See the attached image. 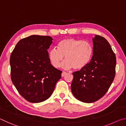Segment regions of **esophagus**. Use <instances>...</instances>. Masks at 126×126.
<instances>
[{"label":"esophagus","instance_id":"1","mask_svg":"<svg viewBox=\"0 0 126 126\" xmlns=\"http://www.w3.org/2000/svg\"><path fill=\"white\" fill-rule=\"evenodd\" d=\"M66 74H67V73H66V72H62V73L61 76H62V77H63L65 75H66Z\"/></svg>","mask_w":126,"mask_h":126}]
</instances>
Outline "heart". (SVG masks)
<instances>
[{
	"instance_id": "obj_1",
	"label": "heart",
	"mask_w": 126,
	"mask_h": 126,
	"mask_svg": "<svg viewBox=\"0 0 126 126\" xmlns=\"http://www.w3.org/2000/svg\"><path fill=\"white\" fill-rule=\"evenodd\" d=\"M93 48L87 42L75 38H66L58 44V49H52L49 52V59L55 68H59L62 64V68L65 70L74 68L80 70L88 64L92 56Z\"/></svg>"
}]
</instances>
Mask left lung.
Instances as JSON below:
<instances>
[{"label":"left lung","mask_w":126,"mask_h":126,"mask_svg":"<svg viewBox=\"0 0 126 126\" xmlns=\"http://www.w3.org/2000/svg\"><path fill=\"white\" fill-rule=\"evenodd\" d=\"M93 56L86 67L73 73L71 91L76 99L93 103L105 94L115 77L116 55L109 43L101 36L92 38Z\"/></svg>","instance_id":"1"}]
</instances>
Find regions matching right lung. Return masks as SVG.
Instances as JSON below:
<instances>
[{
  "label": "right lung",
  "mask_w": 126,
  "mask_h": 126,
  "mask_svg": "<svg viewBox=\"0 0 126 126\" xmlns=\"http://www.w3.org/2000/svg\"><path fill=\"white\" fill-rule=\"evenodd\" d=\"M49 36L32 35L20 40L10 55L11 79L20 94L32 103H39L52 94L62 71L51 64L47 50Z\"/></svg>",
  "instance_id": "obj_1"
}]
</instances>
